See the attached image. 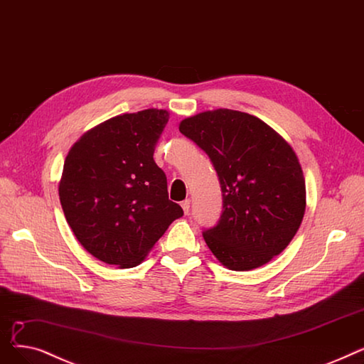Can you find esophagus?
Instances as JSON below:
<instances>
[{"mask_svg":"<svg viewBox=\"0 0 364 364\" xmlns=\"http://www.w3.org/2000/svg\"><path fill=\"white\" fill-rule=\"evenodd\" d=\"M189 204H191V200H189V198H186L185 201H182V203H181V205H182V209H183V213H185V215H188V212H189Z\"/></svg>","mask_w":364,"mask_h":364,"instance_id":"1","label":"esophagus"}]
</instances>
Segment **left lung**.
<instances>
[{
  "instance_id": "1",
  "label": "left lung",
  "mask_w": 364,
  "mask_h": 364,
  "mask_svg": "<svg viewBox=\"0 0 364 364\" xmlns=\"http://www.w3.org/2000/svg\"><path fill=\"white\" fill-rule=\"evenodd\" d=\"M179 130L209 155L222 188L223 212L204 231L205 245L232 271L268 264L289 246L305 215L296 152L262 119L234 109L188 117Z\"/></svg>"
}]
</instances>
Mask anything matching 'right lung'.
<instances>
[{
  "instance_id": "obj_1",
  "label": "right lung",
  "mask_w": 364,
  "mask_h": 364,
  "mask_svg": "<svg viewBox=\"0 0 364 364\" xmlns=\"http://www.w3.org/2000/svg\"><path fill=\"white\" fill-rule=\"evenodd\" d=\"M170 118L166 109L121 114L85 132L69 149L59 198L81 246L99 261L142 264L168 225L183 215L168 200L154 149Z\"/></svg>"
}]
</instances>
